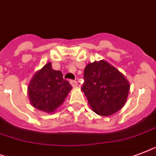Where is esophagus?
Masks as SVG:
<instances>
[{
	"instance_id": "esophagus-1",
	"label": "esophagus",
	"mask_w": 156,
	"mask_h": 156,
	"mask_svg": "<svg viewBox=\"0 0 156 156\" xmlns=\"http://www.w3.org/2000/svg\"><path fill=\"white\" fill-rule=\"evenodd\" d=\"M70 84H71V86L73 87H77L78 86V82H76V81H70Z\"/></svg>"
}]
</instances>
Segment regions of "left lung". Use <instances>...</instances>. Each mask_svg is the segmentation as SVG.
<instances>
[{
  "label": "left lung",
  "mask_w": 156,
  "mask_h": 156,
  "mask_svg": "<svg viewBox=\"0 0 156 156\" xmlns=\"http://www.w3.org/2000/svg\"><path fill=\"white\" fill-rule=\"evenodd\" d=\"M84 80L82 91L97 115H113L126 103L130 83L119 69L106 61L89 63L84 69Z\"/></svg>",
  "instance_id": "1"
}]
</instances>
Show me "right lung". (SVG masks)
<instances>
[{
  "label": "right lung",
  "mask_w": 156,
  "mask_h": 156,
  "mask_svg": "<svg viewBox=\"0 0 156 156\" xmlns=\"http://www.w3.org/2000/svg\"><path fill=\"white\" fill-rule=\"evenodd\" d=\"M72 89L63 79L62 73L54 70L51 62L34 74L28 87V96L34 107L46 113H54L62 104Z\"/></svg>",
  "instance_id": "right-lung-1"
}]
</instances>
